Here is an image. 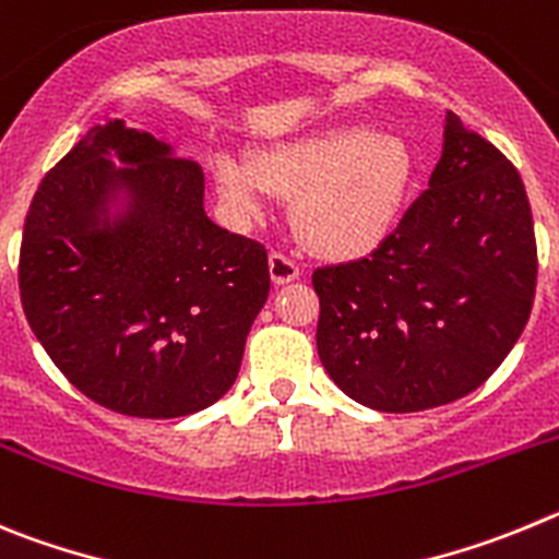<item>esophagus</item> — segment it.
Wrapping results in <instances>:
<instances>
[{"label":"esophagus","mask_w":559,"mask_h":559,"mask_svg":"<svg viewBox=\"0 0 559 559\" xmlns=\"http://www.w3.org/2000/svg\"><path fill=\"white\" fill-rule=\"evenodd\" d=\"M270 275H273L275 284H289V281L300 275L298 261L292 259L289 253H284V250H273L270 253Z\"/></svg>","instance_id":"1"}]
</instances>
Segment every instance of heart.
Wrapping results in <instances>:
<instances>
[{
	"instance_id": "1",
	"label": "heart",
	"mask_w": 559,
	"mask_h": 559,
	"mask_svg": "<svg viewBox=\"0 0 559 559\" xmlns=\"http://www.w3.org/2000/svg\"><path fill=\"white\" fill-rule=\"evenodd\" d=\"M409 147L399 135L365 124H340L261 153L217 155L214 178L223 198L242 214H259L273 189L295 192L292 223L314 253L365 255L399 223L412 183Z\"/></svg>"
}]
</instances>
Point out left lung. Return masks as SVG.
Here are the masks:
<instances>
[{
  "label": "left lung",
  "instance_id": "1",
  "mask_svg": "<svg viewBox=\"0 0 559 559\" xmlns=\"http://www.w3.org/2000/svg\"><path fill=\"white\" fill-rule=\"evenodd\" d=\"M442 155L384 242L311 275L317 354L345 395L379 412L465 399L530 320L537 245L524 180L445 114Z\"/></svg>",
  "mask_w": 559,
  "mask_h": 559
}]
</instances>
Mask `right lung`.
I'll return each mask as SVG.
<instances>
[{
    "label": "right lung",
    "instance_id": "obj_1",
    "mask_svg": "<svg viewBox=\"0 0 559 559\" xmlns=\"http://www.w3.org/2000/svg\"><path fill=\"white\" fill-rule=\"evenodd\" d=\"M117 154L130 170H117ZM128 188L131 211L102 219ZM198 160L122 119L97 124L44 175L19 253L27 323L85 399L130 417L217 404L270 292L264 245L203 211Z\"/></svg>",
    "mask_w": 559,
    "mask_h": 559
}]
</instances>
